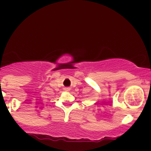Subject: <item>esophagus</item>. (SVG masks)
Returning a JSON list of instances; mask_svg holds the SVG:
<instances>
[{"instance_id": "34e87169", "label": "esophagus", "mask_w": 151, "mask_h": 151, "mask_svg": "<svg viewBox=\"0 0 151 151\" xmlns=\"http://www.w3.org/2000/svg\"><path fill=\"white\" fill-rule=\"evenodd\" d=\"M66 91H69V89H68V88H66Z\"/></svg>"}]
</instances>
